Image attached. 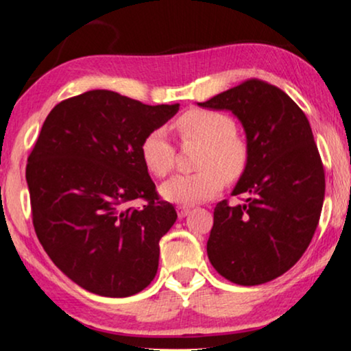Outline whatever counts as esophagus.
<instances>
[{
    "mask_svg": "<svg viewBox=\"0 0 351 351\" xmlns=\"http://www.w3.org/2000/svg\"><path fill=\"white\" fill-rule=\"evenodd\" d=\"M190 211H192L190 206H177V215H179V218H185Z\"/></svg>",
    "mask_w": 351,
    "mask_h": 351,
    "instance_id": "1",
    "label": "esophagus"
}]
</instances>
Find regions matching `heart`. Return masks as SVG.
<instances>
[{"instance_id":"heart-1","label":"heart","mask_w":351,"mask_h":351,"mask_svg":"<svg viewBox=\"0 0 351 351\" xmlns=\"http://www.w3.org/2000/svg\"><path fill=\"white\" fill-rule=\"evenodd\" d=\"M176 130L182 140L202 143L195 174H179L159 189L164 200L195 205L215 197L226 180L239 179L247 166V145L236 133L232 117L218 110L190 109L177 119ZM141 159L151 174L164 177L172 171L176 149L162 128L153 130L141 141Z\"/></svg>"}]
</instances>
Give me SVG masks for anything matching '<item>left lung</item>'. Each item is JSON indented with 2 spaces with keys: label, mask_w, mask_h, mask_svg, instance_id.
Here are the masks:
<instances>
[{
  "label": "left lung",
  "mask_w": 351,
  "mask_h": 351,
  "mask_svg": "<svg viewBox=\"0 0 351 351\" xmlns=\"http://www.w3.org/2000/svg\"><path fill=\"white\" fill-rule=\"evenodd\" d=\"M197 104L231 112L247 145V166L232 190L247 198L216 205L208 258L232 283H267L300 261L321 218L326 177L309 120L288 94L258 80Z\"/></svg>",
  "instance_id": "1"
}]
</instances>
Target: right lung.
Masks as SVG:
<instances>
[{
	"label": "right lung",
	"instance_id": "right-lung-1",
	"mask_svg": "<svg viewBox=\"0 0 351 351\" xmlns=\"http://www.w3.org/2000/svg\"><path fill=\"white\" fill-rule=\"evenodd\" d=\"M179 112L94 89L55 106L27 159L42 247L86 291L127 298L153 281L159 241L176 223L141 159V141ZM136 197L149 202L126 208Z\"/></svg>",
	"mask_w": 351,
	"mask_h": 351
}]
</instances>
